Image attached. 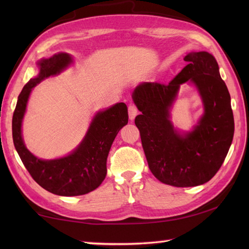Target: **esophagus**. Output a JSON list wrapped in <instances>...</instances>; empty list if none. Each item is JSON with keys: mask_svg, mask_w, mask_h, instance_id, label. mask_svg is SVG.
<instances>
[{"mask_svg": "<svg viewBox=\"0 0 249 249\" xmlns=\"http://www.w3.org/2000/svg\"><path fill=\"white\" fill-rule=\"evenodd\" d=\"M128 114H129V119L133 121L136 115L138 114V109H137V107L135 105H129L128 106Z\"/></svg>", "mask_w": 249, "mask_h": 249, "instance_id": "34e87169", "label": "esophagus"}]
</instances>
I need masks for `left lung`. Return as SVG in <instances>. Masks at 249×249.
<instances>
[{
	"mask_svg": "<svg viewBox=\"0 0 249 249\" xmlns=\"http://www.w3.org/2000/svg\"><path fill=\"white\" fill-rule=\"evenodd\" d=\"M181 72L167 84L144 82L133 99L141 114L135 124L151 172L163 184L192 187L209 182L223 165L234 134L230 94L215 57L205 51L190 52ZM190 81L203 99L205 113L189 133L173 127L170 109L180 84Z\"/></svg>",
	"mask_w": 249,
	"mask_h": 249,
	"instance_id": "left-lung-1",
	"label": "left lung"
}]
</instances>
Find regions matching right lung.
I'll list each match as a JSON object with an SVG mask.
<instances>
[{"label":"right lung","mask_w":249,"mask_h":249,"mask_svg":"<svg viewBox=\"0 0 249 249\" xmlns=\"http://www.w3.org/2000/svg\"><path fill=\"white\" fill-rule=\"evenodd\" d=\"M72 62L67 53H57L40 60L39 73L23 87L13 115V140L26 170L34 181L48 192L71 197L96 189L107 174V157L120 129L127 124V106L115 104L94 116L88 133L77 149L57 160H44L26 149L21 125L32 89L50 76L60 73Z\"/></svg>","instance_id":"obj_1"}]
</instances>
